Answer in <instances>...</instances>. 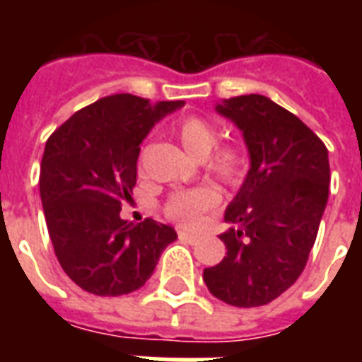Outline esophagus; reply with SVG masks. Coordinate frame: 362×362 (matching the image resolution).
<instances>
[{"label": "esophagus", "instance_id": "obj_1", "mask_svg": "<svg viewBox=\"0 0 362 362\" xmlns=\"http://www.w3.org/2000/svg\"><path fill=\"white\" fill-rule=\"evenodd\" d=\"M178 237H180V240H186L189 242V244H195V242L199 240L197 235H193V233L189 231H178Z\"/></svg>", "mask_w": 362, "mask_h": 362}]
</instances>
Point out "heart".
<instances>
[{
  "mask_svg": "<svg viewBox=\"0 0 362 362\" xmlns=\"http://www.w3.org/2000/svg\"><path fill=\"white\" fill-rule=\"evenodd\" d=\"M176 136L189 156L206 159V167L223 182L235 184L247 169V156L237 144L216 146L218 131L203 118L189 116L176 125ZM220 204V193L214 187L201 186L176 192L165 204V214L180 226H195L206 212Z\"/></svg>",
  "mask_w": 362,
  "mask_h": 362,
  "instance_id": "b5f03b06",
  "label": "heart"
}]
</instances>
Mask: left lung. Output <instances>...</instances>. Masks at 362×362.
<instances>
[{
	"label": "left lung",
	"instance_id": "1",
	"mask_svg": "<svg viewBox=\"0 0 362 362\" xmlns=\"http://www.w3.org/2000/svg\"><path fill=\"white\" fill-rule=\"evenodd\" d=\"M216 112L242 133L250 170L227 204V255L204 269L209 291L238 308L269 304L303 274L325 212L329 152L320 136L280 105L250 93Z\"/></svg>",
	"mask_w": 362,
	"mask_h": 362
}]
</instances>
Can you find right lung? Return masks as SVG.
Segmentation results:
<instances>
[{
  "instance_id": "right-lung-1",
  "label": "right lung",
  "mask_w": 362,
  "mask_h": 362,
  "mask_svg": "<svg viewBox=\"0 0 362 362\" xmlns=\"http://www.w3.org/2000/svg\"><path fill=\"white\" fill-rule=\"evenodd\" d=\"M180 107L115 93L75 112L47 141L39 189L48 235L65 274L84 291H136L176 240L170 226L150 218L127 226L120 210L135 187L141 142Z\"/></svg>"
}]
</instances>
